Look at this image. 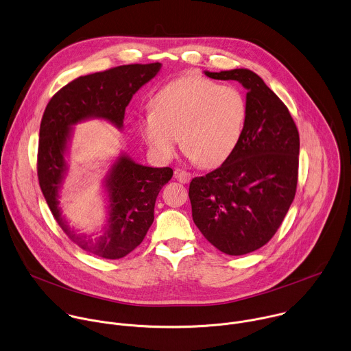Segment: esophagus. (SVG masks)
Returning a JSON list of instances; mask_svg holds the SVG:
<instances>
[{
	"label": "esophagus",
	"mask_w": 351,
	"mask_h": 351,
	"mask_svg": "<svg viewBox=\"0 0 351 351\" xmlns=\"http://www.w3.org/2000/svg\"><path fill=\"white\" fill-rule=\"evenodd\" d=\"M175 178L180 182V183H189L191 180V173L186 172V171H175Z\"/></svg>",
	"instance_id": "esophagus-1"
}]
</instances>
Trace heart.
Returning <instances> with one entry per match:
<instances>
[{
  "instance_id": "1",
  "label": "heart",
  "mask_w": 351,
  "mask_h": 351,
  "mask_svg": "<svg viewBox=\"0 0 351 351\" xmlns=\"http://www.w3.org/2000/svg\"><path fill=\"white\" fill-rule=\"evenodd\" d=\"M246 116L247 104L237 87L184 76L157 91L152 110L141 113L136 125L157 160H172L180 136L182 147L193 161L215 168L237 149Z\"/></svg>"
}]
</instances>
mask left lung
I'll use <instances>...</instances> for the list:
<instances>
[{
    "label": "left lung",
    "mask_w": 351,
    "mask_h": 351,
    "mask_svg": "<svg viewBox=\"0 0 351 351\" xmlns=\"http://www.w3.org/2000/svg\"><path fill=\"white\" fill-rule=\"evenodd\" d=\"M204 73L239 82L247 90V116L231 157L191 180L193 220L216 249L243 256L271 241L293 204L300 134L287 106L256 72L237 68Z\"/></svg>",
    "instance_id": "1"
}]
</instances>
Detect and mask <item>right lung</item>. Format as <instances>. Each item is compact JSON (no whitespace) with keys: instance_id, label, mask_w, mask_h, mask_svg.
<instances>
[{"instance_id":"1","label":"right lung","mask_w":351,"mask_h":351,"mask_svg":"<svg viewBox=\"0 0 351 351\" xmlns=\"http://www.w3.org/2000/svg\"><path fill=\"white\" fill-rule=\"evenodd\" d=\"M160 69V62L130 64L80 76L53 95L40 121L38 179L49 209L72 242L102 258H121L141 245L154 220L156 198L173 171L141 165L121 150L102 179L106 216L99 234H79L60 206L73 127L101 119L121 131L131 98Z\"/></svg>"}]
</instances>
